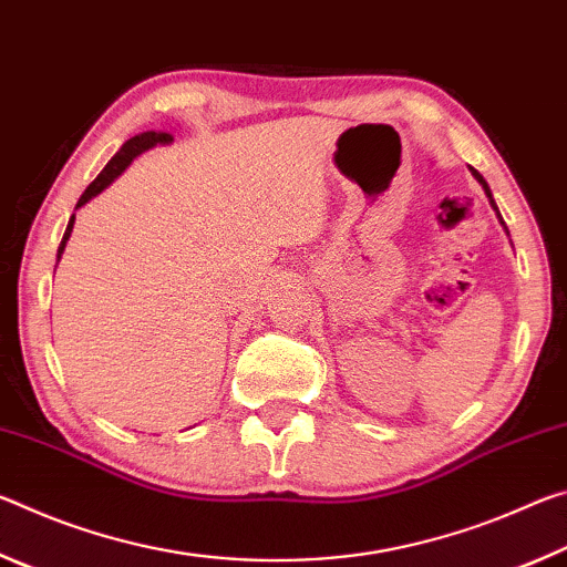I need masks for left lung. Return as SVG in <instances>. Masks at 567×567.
<instances>
[{"instance_id": "left-lung-1", "label": "left lung", "mask_w": 567, "mask_h": 567, "mask_svg": "<svg viewBox=\"0 0 567 567\" xmlns=\"http://www.w3.org/2000/svg\"><path fill=\"white\" fill-rule=\"evenodd\" d=\"M470 172H473L475 179L480 182V185H483V189H485L487 199H491V205H493V209H495V213H497V205H495V199H493V192H491V187H487V182L483 179V175H480V172H477V169H473V167H470ZM497 217H501V213H497ZM501 223H503V217H501ZM503 227H505V223H503ZM505 233H507V227H505Z\"/></svg>"}]
</instances>
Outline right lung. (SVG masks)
Returning <instances> with one entry per match:
<instances>
[{"label":"right lung","mask_w":567,"mask_h":567,"mask_svg":"<svg viewBox=\"0 0 567 567\" xmlns=\"http://www.w3.org/2000/svg\"><path fill=\"white\" fill-rule=\"evenodd\" d=\"M169 142H172V134L169 132H142V134H137V137H132V140L124 142L122 150L107 162V167L100 172L97 179H94L92 185L84 189V195L80 197V203H76V207H82L84 203H90V199L97 197L104 187H110L112 182L117 179L122 172L130 167V162L137 157V155H142V152L150 150V147H155V145H169ZM72 227H74V215L70 217V225H66V229H64L62 245H60V249H56V260H60L62 252H64V245H66V239H70V235H72Z\"/></svg>","instance_id":"right-lung-1"}]
</instances>
